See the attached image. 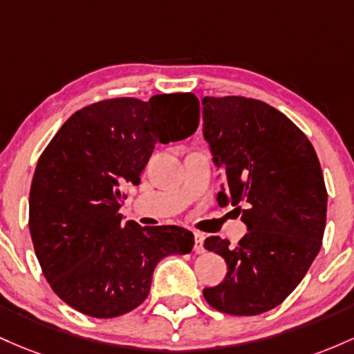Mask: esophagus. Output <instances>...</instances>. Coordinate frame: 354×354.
I'll list each match as a JSON object with an SVG mask.
<instances>
[{
    "label": "esophagus",
    "instance_id": "34e87169",
    "mask_svg": "<svg viewBox=\"0 0 354 354\" xmlns=\"http://www.w3.org/2000/svg\"><path fill=\"white\" fill-rule=\"evenodd\" d=\"M194 236H196V245H194V251H196V254H202V252H205V248H204V234H201V232H196L194 234Z\"/></svg>",
    "mask_w": 354,
    "mask_h": 354
}]
</instances>
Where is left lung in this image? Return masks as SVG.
I'll return each mask as SVG.
<instances>
[{
	"label": "left lung",
	"instance_id": "1",
	"mask_svg": "<svg viewBox=\"0 0 354 354\" xmlns=\"http://www.w3.org/2000/svg\"><path fill=\"white\" fill-rule=\"evenodd\" d=\"M202 120L224 177L217 202L234 205L248 227L236 248L217 236L205 239L227 274L204 297L225 315H261L295 291L321 249L328 194L319 160L308 137L261 100L204 97Z\"/></svg>",
	"mask_w": 354,
	"mask_h": 354
}]
</instances>
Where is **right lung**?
<instances>
[{"instance_id":"add662e5","label":"right lung","mask_w":354,"mask_h":354,"mask_svg":"<svg viewBox=\"0 0 354 354\" xmlns=\"http://www.w3.org/2000/svg\"><path fill=\"white\" fill-rule=\"evenodd\" d=\"M197 127L194 93L97 102L62 125L30 189L35 252L59 299L91 317L122 316L149 296L158 261L192 251L190 230L140 227L118 209L120 189L140 184L157 142L184 140Z\"/></svg>"}]
</instances>
